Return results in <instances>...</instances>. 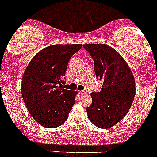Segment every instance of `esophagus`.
Masks as SVG:
<instances>
[{"instance_id":"esophagus-1","label":"esophagus","mask_w":157,"mask_h":157,"mask_svg":"<svg viewBox=\"0 0 157 157\" xmlns=\"http://www.w3.org/2000/svg\"><path fill=\"white\" fill-rule=\"evenodd\" d=\"M78 93H79L80 95H86L87 93H86V92L85 91V90H82V91H79V92H78Z\"/></svg>"}]
</instances>
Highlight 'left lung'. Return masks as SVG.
Returning <instances> with one entry per match:
<instances>
[{"instance_id":"8db88e82","label":"left lung","mask_w":157,"mask_h":157,"mask_svg":"<svg viewBox=\"0 0 157 157\" xmlns=\"http://www.w3.org/2000/svg\"><path fill=\"white\" fill-rule=\"evenodd\" d=\"M94 60L101 91L92 93V104L86 108L90 121L100 128H110L127 114L136 95L135 78L128 64L117 50L106 44H85Z\"/></svg>"}]
</instances>
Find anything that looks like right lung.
<instances>
[{
    "label": "right lung",
    "mask_w": 157,
    "mask_h": 157,
    "mask_svg": "<svg viewBox=\"0 0 157 157\" xmlns=\"http://www.w3.org/2000/svg\"><path fill=\"white\" fill-rule=\"evenodd\" d=\"M82 44L51 45L39 51L22 76L21 92L29 113L43 127L54 128L67 120L77 91L64 89L67 63Z\"/></svg>",
    "instance_id": "add662e5"
}]
</instances>
